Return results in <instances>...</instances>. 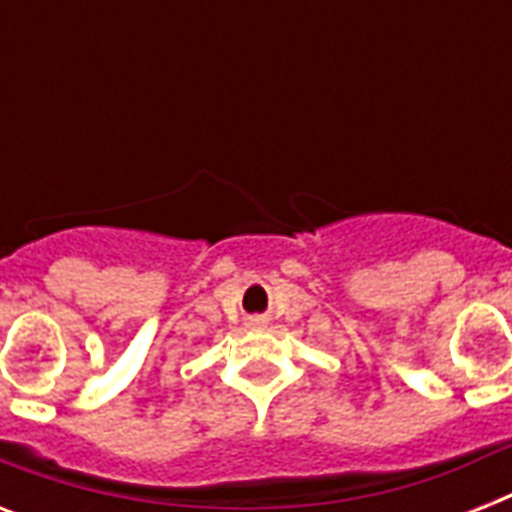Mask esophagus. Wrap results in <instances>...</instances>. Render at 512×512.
<instances>
[{"label": "esophagus", "mask_w": 512, "mask_h": 512, "mask_svg": "<svg viewBox=\"0 0 512 512\" xmlns=\"http://www.w3.org/2000/svg\"><path fill=\"white\" fill-rule=\"evenodd\" d=\"M249 327H255V329L265 327V319H260V316H255V319H249Z\"/></svg>", "instance_id": "34e87169"}]
</instances>
